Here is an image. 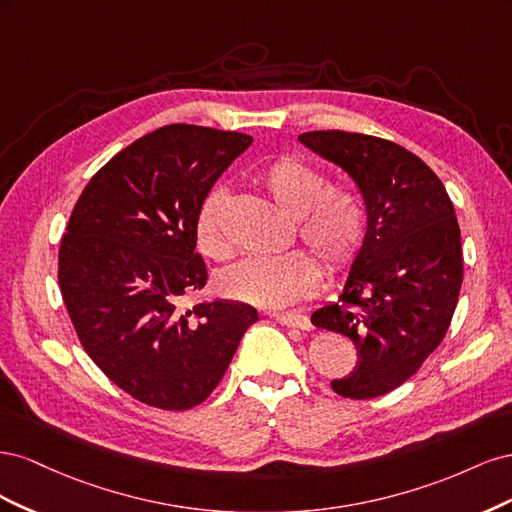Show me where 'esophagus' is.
I'll return each mask as SVG.
<instances>
[{"instance_id": "obj_1", "label": "esophagus", "mask_w": 512, "mask_h": 512, "mask_svg": "<svg viewBox=\"0 0 512 512\" xmlns=\"http://www.w3.org/2000/svg\"><path fill=\"white\" fill-rule=\"evenodd\" d=\"M273 320H277L280 324H284V327H290V329H301V331H309L312 329V322H309V318L305 314H299V312H282V314H269Z\"/></svg>"}]
</instances>
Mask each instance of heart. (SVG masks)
Returning a JSON list of instances; mask_svg holds the SVG:
<instances>
[{
	"label": "heart",
	"mask_w": 512,
	"mask_h": 512,
	"mask_svg": "<svg viewBox=\"0 0 512 512\" xmlns=\"http://www.w3.org/2000/svg\"><path fill=\"white\" fill-rule=\"evenodd\" d=\"M262 188L286 215L297 220L301 241L316 254L327 273L344 271L361 250L365 237V207L359 196L329 190L320 168L299 158H280L260 175ZM228 190L215 185L205 196L196 218L200 252L226 260L232 245L226 237ZM322 271L307 252L247 258L220 275V290L228 299L262 309L286 307L312 294Z\"/></svg>",
	"instance_id": "obj_1"
}]
</instances>
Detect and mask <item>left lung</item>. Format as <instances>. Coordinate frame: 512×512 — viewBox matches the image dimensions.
<instances>
[{
    "label": "left lung",
    "mask_w": 512,
    "mask_h": 512,
    "mask_svg": "<svg viewBox=\"0 0 512 512\" xmlns=\"http://www.w3.org/2000/svg\"><path fill=\"white\" fill-rule=\"evenodd\" d=\"M299 141L344 168L365 200L367 232L344 292L312 322L356 346L354 369L333 391L374 399L414 376L451 324L463 282L455 209L438 175L397 143L344 130Z\"/></svg>",
    "instance_id": "1"
}]
</instances>
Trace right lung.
Segmentation results:
<instances>
[{
    "label": "right lung",
    "instance_id": "1",
    "mask_svg": "<svg viewBox=\"0 0 512 512\" xmlns=\"http://www.w3.org/2000/svg\"><path fill=\"white\" fill-rule=\"evenodd\" d=\"M252 136L173 123L138 138L85 185L59 245V288L85 352L119 389L162 410L213 393L258 320L239 301L181 297L207 284L196 218Z\"/></svg>",
    "mask_w": 512,
    "mask_h": 512
}]
</instances>
